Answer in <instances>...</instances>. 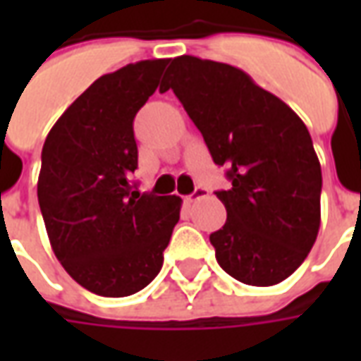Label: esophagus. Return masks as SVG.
<instances>
[{"label": "esophagus", "mask_w": 361, "mask_h": 361, "mask_svg": "<svg viewBox=\"0 0 361 361\" xmlns=\"http://www.w3.org/2000/svg\"><path fill=\"white\" fill-rule=\"evenodd\" d=\"M209 195V191L204 188H195V191L191 193V195L185 197V203H193V201H199V199H203V197Z\"/></svg>", "instance_id": "1"}]
</instances>
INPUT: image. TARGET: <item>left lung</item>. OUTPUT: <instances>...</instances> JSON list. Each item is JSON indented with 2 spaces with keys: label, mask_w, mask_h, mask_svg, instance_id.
I'll list each match as a JSON object with an SVG mask.
<instances>
[{
  "label": "left lung",
  "mask_w": 361,
  "mask_h": 361,
  "mask_svg": "<svg viewBox=\"0 0 361 361\" xmlns=\"http://www.w3.org/2000/svg\"><path fill=\"white\" fill-rule=\"evenodd\" d=\"M172 89L232 188L216 191L226 224L216 261L250 286H272L302 265L321 224V164L300 116L250 75L195 56L172 59Z\"/></svg>",
  "instance_id": "obj_1"
}]
</instances>
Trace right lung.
<instances>
[{"mask_svg": "<svg viewBox=\"0 0 361 361\" xmlns=\"http://www.w3.org/2000/svg\"><path fill=\"white\" fill-rule=\"evenodd\" d=\"M170 59L102 75L51 127L38 203L51 250L89 292L123 298L150 284L180 220L181 199L139 193L133 119Z\"/></svg>", "mask_w": 361, "mask_h": 361, "instance_id": "add662e5", "label": "right lung"}]
</instances>
